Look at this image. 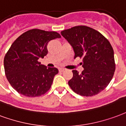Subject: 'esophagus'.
I'll return each mask as SVG.
<instances>
[{
    "label": "esophagus",
    "mask_w": 126,
    "mask_h": 126,
    "mask_svg": "<svg viewBox=\"0 0 126 126\" xmlns=\"http://www.w3.org/2000/svg\"><path fill=\"white\" fill-rule=\"evenodd\" d=\"M65 70H66L65 68H59V71L60 72H63Z\"/></svg>",
    "instance_id": "obj_1"
}]
</instances>
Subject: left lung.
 Segmentation results:
<instances>
[{
	"mask_svg": "<svg viewBox=\"0 0 126 126\" xmlns=\"http://www.w3.org/2000/svg\"><path fill=\"white\" fill-rule=\"evenodd\" d=\"M74 52V58H82L84 70L79 74L73 70L68 81L72 90L81 96L91 97L107 87L114 74V52L110 42L101 33L80 25L61 32Z\"/></svg>",
	"mask_w": 126,
	"mask_h": 126,
	"instance_id": "1",
	"label": "left lung"
}]
</instances>
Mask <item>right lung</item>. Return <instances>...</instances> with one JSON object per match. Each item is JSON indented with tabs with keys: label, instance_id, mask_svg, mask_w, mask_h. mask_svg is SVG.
Here are the masks:
<instances>
[{
	"label": "right lung",
	"instance_id": "add662e5",
	"mask_svg": "<svg viewBox=\"0 0 126 126\" xmlns=\"http://www.w3.org/2000/svg\"><path fill=\"white\" fill-rule=\"evenodd\" d=\"M60 37L57 32L33 29L13 43L4 56V72L9 83L19 93L35 97L49 91L58 70L47 68L38 60L47 54L48 42Z\"/></svg>",
	"mask_w": 126,
	"mask_h": 126
}]
</instances>
